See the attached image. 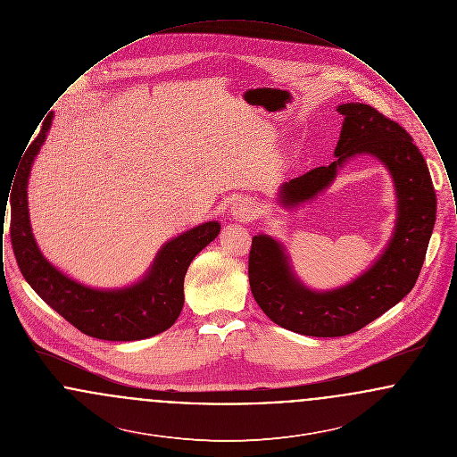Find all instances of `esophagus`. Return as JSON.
Masks as SVG:
<instances>
[{
	"instance_id": "obj_1",
	"label": "esophagus",
	"mask_w": 457,
	"mask_h": 457,
	"mask_svg": "<svg viewBox=\"0 0 457 457\" xmlns=\"http://www.w3.org/2000/svg\"><path fill=\"white\" fill-rule=\"evenodd\" d=\"M259 212V205L253 198H239L238 202L233 205L231 209V218L239 222H245V220H250V219L255 218Z\"/></svg>"
}]
</instances>
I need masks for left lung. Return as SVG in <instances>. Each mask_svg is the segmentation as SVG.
<instances>
[{"instance_id":"8db88e82","label":"left lung","mask_w":457,"mask_h":457,"mask_svg":"<svg viewBox=\"0 0 457 457\" xmlns=\"http://www.w3.org/2000/svg\"><path fill=\"white\" fill-rule=\"evenodd\" d=\"M345 116L336 161L279 187L284 209H298L327 190L337 171L356 155L378 159L391 174L395 224L387 246L351 283L317 291L296 276L279 239L259 233L252 239L248 278L255 302L278 326L313 337L348 336L399 303L420 276L436 214L430 171L410 133L361 103L337 106Z\"/></svg>"}]
</instances>
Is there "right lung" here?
<instances>
[{
	"mask_svg": "<svg viewBox=\"0 0 457 457\" xmlns=\"http://www.w3.org/2000/svg\"><path fill=\"white\" fill-rule=\"evenodd\" d=\"M54 114L49 112L37 137L29 145L27 159L12 194L10 237L25 281L71 326L96 339L138 341L173 326L185 303L183 281L188 265L211 241L220 224L209 220L166 241L137 283L99 289L68 278L43 255L34 238L27 187L36 155L41 151Z\"/></svg>",
	"mask_w": 457,
	"mask_h": 457,
	"instance_id": "1",
	"label": "right lung"
}]
</instances>
